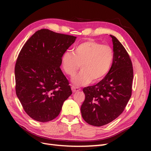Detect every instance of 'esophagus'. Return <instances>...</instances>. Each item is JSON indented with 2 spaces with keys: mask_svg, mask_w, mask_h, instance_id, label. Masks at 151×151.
<instances>
[{
  "mask_svg": "<svg viewBox=\"0 0 151 151\" xmlns=\"http://www.w3.org/2000/svg\"><path fill=\"white\" fill-rule=\"evenodd\" d=\"M71 88H72V92L73 93L77 92V91H79L81 89L79 88H78V87H75V86H72Z\"/></svg>",
  "mask_w": 151,
  "mask_h": 151,
  "instance_id": "esophagus-1",
  "label": "esophagus"
}]
</instances>
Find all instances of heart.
I'll return each instance as SVG.
<instances>
[{"instance_id": "1", "label": "heart", "mask_w": 151, "mask_h": 151, "mask_svg": "<svg viewBox=\"0 0 151 151\" xmlns=\"http://www.w3.org/2000/svg\"><path fill=\"white\" fill-rule=\"evenodd\" d=\"M114 60L113 49L106 45L89 40L81 43L72 52H67L62 57V67L65 74L74 76L81 68L82 70L74 77L72 83L83 86L102 80L111 70Z\"/></svg>"}]
</instances>
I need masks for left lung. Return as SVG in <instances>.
Listing matches in <instances>:
<instances>
[{
	"instance_id": "left-lung-1",
	"label": "left lung",
	"mask_w": 151,
	"mask_h": 151,
	"mask_svg": "<svg viewBox=\"0 0 151 151\" xmlns=\"http://www.w3.org/2000/svg\"><path fill=\"white\" fill-rule=\"evenodd\" d=\"M114 60L111 70L96 84L83 89L81 111L88 124L101 127L120 116L132 96L134 70L129 53L113 35Z\"/></svg>"
}]
</instances>
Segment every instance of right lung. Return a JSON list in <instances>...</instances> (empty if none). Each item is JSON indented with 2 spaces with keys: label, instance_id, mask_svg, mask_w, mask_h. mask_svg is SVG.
Returning a JSON list of instances; mask_svg holds the SVG:
<instances>
[{
  "label": "right lung",
  "instance_id": "add662e5",
  "mask_svg": "<svg viewBox=\"0 0 151 151\" xmlns=\"http://www.w3.org/2000/svg\"><path fill=\"white\" fill-rule=\"evenodd\" d=\"M76 38L42 29L31 36L18 55L16 93L24 110L33 120L47 122L55 119L72 94L69 82L60 66L63 54Z\"/></svg>",
  "mask_w": 151,
  "mask_h": 151
}]
</instances>
